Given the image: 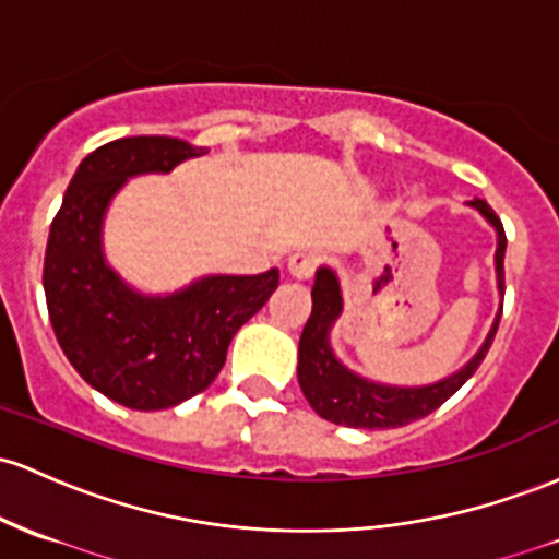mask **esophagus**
Segmentation results:
<instances>
[{
	"mask_svg": "<svg viewBox=\"0 0 559 559\" xmlns=\"http://www.w3.org/2000/svg\"><path fill=\"white\" fill-rule=\"evenodd\" d=\"M286 267H289L292 278L308 281L318 267V254H312V251H294Z\"/></svg>",
	"mask_w": 559,
	"mask_h": 559,
	"instance_id": "esophagus-1",
	"label": "esophagus"
}]
</instances>
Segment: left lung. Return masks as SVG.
<instances>
[{
	"label": "left lung",
	"instance_id": "1",
	"mask_svg": "<svg viewBox=\"0 0 559 559\" xmlns=\"http://www.w3.org/2000/svg\"><path fill=\"white\" fill-rule=\"evenodd\" d=\"M467 206L480 214L496 233V292H499V297H504V228H501L499 217H496L493 210L483 199H472L467 201ZM310 297L312 312L308 323H305L302 336H299V388H302V395L308 397L312 411L321 419L355 429L403 427L421 419V416L432 414L438 406H443L453 392L462 388L472 373L477 371L480 360L486 358L501 318L499 302V312H496L493 323H490L486 340H483V345L477 347V353L472 355L462 369L429 384H388L349 369L345 360L336 355L334 345H331V329H334L342 310H345L340 275H336L334 267L321 265L316 270V284H312Z\"/></svg>",
	"mask_w": 559,
	"mask_h": 559
}]
</instances>
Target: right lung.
<instances>
[{
	"label": "right lung",
	"mask_w": 559,
	"mask_h": 559,
	"mask_svg": "<svg viewBox=\"0 0 559 559\" xmlns=\"http://www.w3.org/2000/svg\"><path fill=\"white\" fill-rule=\"evenodd\" d=\"M177 138L140 134L92 151L73 171L45 254L50 321L79 377L134 411L171 408L214 382L236 331L278 289L260 275L210 273L175 292H143L106 257V214L143 175L206 156Z\"/></svg>",
	"instance_id": "1"
}]
</instances>
